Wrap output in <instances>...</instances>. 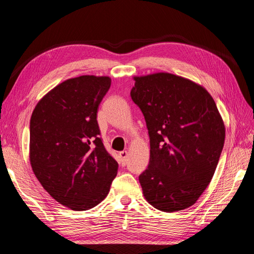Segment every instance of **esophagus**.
Returning <instances> with one entry per match:
<instances>
[{
	"label": "esophagus",
	"mask_w": 254,
	"mask_h": 254,
	"mask_svg": "<svg viewBox=\"0 0 254 254\" xmlns=\"http://www.w3.org/2000/svg\"><path fill=\"white\" fill-rule=\"evenodd\" d=\"M119 155H120V158H121L122 165H125L126 164V161H127V158H128V152L126 150H124V151H121Z\"/></svg>",
	"instance_id": "obj_1"
}]
</instances>
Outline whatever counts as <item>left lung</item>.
<instances>
[{
	"instance_id": "8db88e82",
	"label": "left lung",
	"mask_w": 254,
	"mask_h": 254,
	"mask_svg": "<svg viewBox=\"0 0 254 254\" xmlns=\"http://www.w3.org/2000/svg\"><path fill=\"white\" fill-rule=\"evenodd\" d=\"M130 95L140 107L150 159L139 181L156 209L172 213L193 205L209 186L224 147L226 128L201 84L166 72L133 76Z\"/></svg>"
}]
</instances>
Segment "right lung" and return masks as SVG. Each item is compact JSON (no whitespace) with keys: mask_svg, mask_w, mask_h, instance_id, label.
I'll return each mask as SVG.
<instances>
[{"mask_svg":"<svg viewBox=\"0 0 254 254\" xmlns=\"http://www.w3.org/2000/svg\"><path fill=\"white\" fill-rule=\"evenodd\" d=\"M109 76L82 75L57 84L30 118L29 161L43 189L57 202L86 211L108 195L118 162L104 147L97 109Z\"/></svg>","mask_w":254,"mask_h":254,"instance_id":"add662e5","label":"right lung"}]
</instances>
